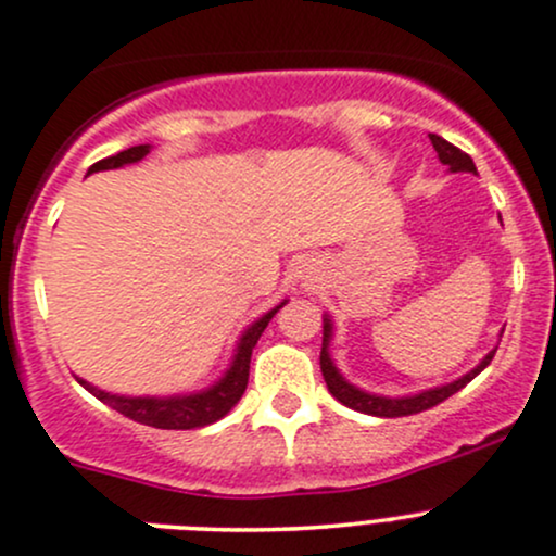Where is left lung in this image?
Listing matches in <instances>:
<instances>
[{
	"label": "left lung",
	"mask_w": 556,
	"mask_h": 556,
	"mask_svg": "<svg viewBox=\"0 0 556 556\" xmlns=\"http://www.w3.org/2000/svg\"><path fill=\"white\" fill-rule=\"evenodd\" d=\"M429 138H431V146H434L437 156H440L442 165L450 167V173H475L477 175L475 160H471L469 154H464L460 149H455V146L447 143L445 138H440V136H429ZM330 341H332V319L325 314V319H323V352H319V365H323V376H325L327 391H330V394L336 396L338 402H343L346 407H352V410L365 413V416H378V418L413 416V413L429 410V407L440 405V402H445L447 396H453L455 391L464 389L466 383L475 381L479 372H482L484 367L490 365V359L495 356V349H493V352H490L482 362H479L475 370H469L466 376H460L458 381H453V383L434 386V389L418 391V394H410V396H381V394H370V391H365V389H359V386L349 383L346 378L341 376V370H338L336 362H332V356H330Z\"/></svg>",
	"instance_id": "left-lung-1"
}]
</instances>
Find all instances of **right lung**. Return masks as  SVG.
<instances>
[{"mask_svg":"<svg viewBox=\"0 0 556 556\" xmlns=\"http://www.w3.org/2000/svg\"><path fill=\"white\" fill-rule=\"evenodd\" d=\"M151 151L149 143L143 146H130V149L119 151V154L106 156V160L96 162L87 173H101V170H116V167L136 165V162L143 160ZM288 301H282L279 306H274L271 312H266L263 317L255 319L248 330L242 332L237 343V352H233V359L229 370L224 372V378H218L207 389L194 391V394H173V396H122L111 394V391L98 389V386L87 383L85 378H77V381L90 391L92 396L103 402V405L114 407L122 416L138 420V424L154 426V429H200V426L215 424L242 400L244 389H248L250 378V356H253L255 343H258L261 332L266 330V325L271 323L274 314L285 306Z\"/></svg>","mask_w":556,"mask_h":556,"instance_id":"add662e5","label":"right lung"}]
</instances>
